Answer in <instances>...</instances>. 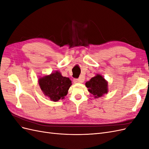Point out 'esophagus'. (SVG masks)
I'll use <instances>...</instances> for the list:
<instances>
[{"mask_svg": "<svg viewBox=\"0 0 149 149\" xmlns=\"http://www.w3.org/2000/svg\"><path fill=\"white\" fill-rule=\"evenodd\" d=\"M73 81L75 83H83L84 81V79L83 78H79V79H74Z\"/></svg>", "mask_w": 149, "mask_h": 149, "instance_id": "34e87169", "label": "esophagus"}]
</instances>
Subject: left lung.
<instances>
[{"label":"left lung","mask_w":149,"mask_h":149,"mask_svg":"<svg viewBox=\"0 0 149 149\" xmlns=\"http://www.w3.org/2000/svg\"><path fill=\"white\" fill-rule=\"evenodd\" d=\"M85 84L94 98L102 97L108 93V82L101 74H96Z\"/></svg>","instance_id":"left-lung-1"}]
</instances>
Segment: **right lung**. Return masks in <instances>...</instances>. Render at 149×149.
I'll return each mask as SVG.
<instances>
[{
    "mask_svg": "<svg viewBox=\"0 0 149 149\" xmlns=\"http://www.w3.org/2000/svg\"><path fill=\"white\" fill-rule=\"evenodd\" d=\"M38 84L45 96L54 102L64 99L72 84L70 78L63 76L58 71L40 77Z\"/></svg>",
    "mask_w": 149,
    "mask_h": 149,
    "instance_id": "add662e5",
    "label": "right lung"
}]
</instances>
